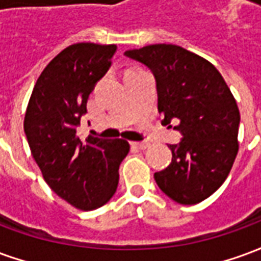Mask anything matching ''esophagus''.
<instances>
[{
    "label": "esophagus",
    "instance_id": "obj_1",
    "mask_svg": "<svg viewBox=\"0 0 261 261\" xmlns=\"http://www.w3.org/2000/svg\"><path fill=\"white\" fill-rule=\"evenodd\" d=\"M131 147L138 149H147L149 147V142L147 141H131Z\"/></svg>",
    "mask_w": 261,
    "mask_h": 261
}]
</instances>
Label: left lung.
Segmentation results:
<instances>
[{
  "label": "left lung",
  "mask_w": 261,
  "mask_h": 261,
  "mask_svg": "<svg viewBox=\"0 0 261 261\" xmlns=\"http://www.w3.org/2000/svg\"><path fill=\"white\" fill-rule=\"evenodd\" d=\"M125 57L151 69L164 124L177 123L172 162L153 177L173 201L192 205L218 190L238 153L241 114L233 95L210 61L175 44L127 50ZM172 127V125H170Z\"/></svg>",
  "instance_id": "8db88e82"
}]
</instances>
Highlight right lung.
<instances>
[{"mask_svg":"<svg viewBox=\"0 0 261 261\" xmlns=\"http://www.w3.org/2000/svg\"><path fill=\"white\" fill-rule=\"evenodd\" d=\"M114 44L76 43L54 57L39 76L23 121L31 152L50 189L71 205L91 211L113 197L125 140L89 136L76 128L97 81L112 65Z\"/></svg>","mask_w":261,"mask_h":261,"instance_id":"add662e5","label":"right lung"}]
</instances>
